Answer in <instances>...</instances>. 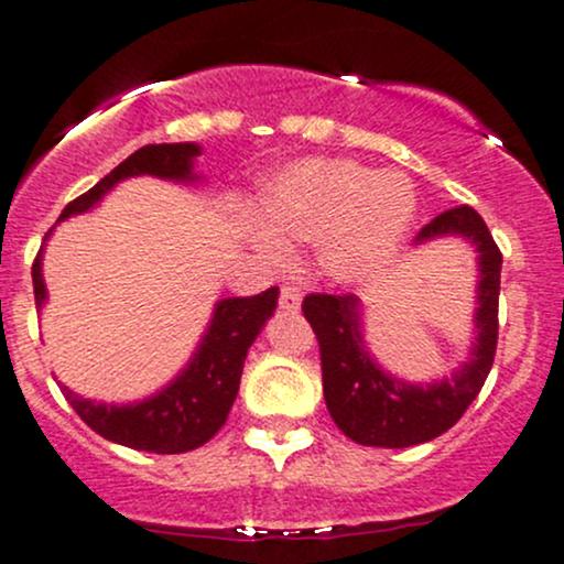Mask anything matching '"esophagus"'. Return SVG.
I'll return each instance as SVG.
<instances>
[{
  "label": "esophagus",
  "mask_w": 564,
  "mask_h": 564,
  "mask_svg": "<svg viewBox=\"0 0 564 564\" xmlns=\"http://www.w3.org/2000/svg\"><path fill=\"white\" fill-rule=\"evenodd\" d=\"M300 304H302L300 291H296L294 286H281V296H278V307H281L283 313H289V315L300 313Z\"/></svg>",
  "instance_id": "obj_1"
}]
</instances>
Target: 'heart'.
Returning a JSON list of instances; mask_svg holds the SVG:
<instances>
[{
  "instance_id": "heart-1",
  "label": "heart",
  "mask_w": 564,
  "mask_h": 564,
  "mask_svg": "<svg viewBox=\"0 0 564 564\" xmlns=\"http://www.w3.org/2000/svg\"><path fill=\"white\" fill-rule=\"evenodd\" d=\"M257 249L270 262L289 257L286 241L318 246L321 270L336 283H366L390 268L416 215V193L398 170L352 159H304L264 185Z\"/></svg>"
}]
</instances>
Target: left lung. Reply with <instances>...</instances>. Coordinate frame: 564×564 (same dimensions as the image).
Wrapping results in <instances>:
<instances>
[{
  "label": "left lung",
  "mask_w": 564,
  "mask_h": 564,
  "mask_svg": "<svg viewBox=\"0 0 564 564\" xmlns=\"http://www.w3.org/2000/svg\"><path fill=\"white\" fill-rule=\"evenodd\" d=\"M462 236L477 249V339L469 364L432 384H408L381 371L360 334V302L355 294H307L302 313L318 336L323 398L334 424L349 440L373 448H408L448 432L482 390L498 341V289L501 251L485 219L471 206L443 212L419 230L416 241Z\"/></svg>",
  "instance_id": "obj_1"
}]
</instances>
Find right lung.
Wrapping results in <instances>:
<instances>
[{
	"label": "right lung",
	"instance_id": "1",
	"mask_svg": "<svg viewBox=\"0 0 564 564\" xmlns=\"http://www.w3.org/2000/svg\"><path fill=\"white\" fill-rule=\"evenodd\" d=\"M196 156H200L196 142H164V145L140 148L95 187L70 200L57 223L93 209L116 183L138 177V174L193 183L198 177L193 174ZM31 278H34L36 307H42L47 300L42 278V251L36 254ZM275 304V286L257 296H232V300L217 302L209 328H206L191 364L170 387H164L153 398L129 405H106L84 400L68 387H63V394L89 430H95L100 437L113 440V443L127 445V448L151 453H185L198 448L206 440L215 437L228 419L238 384H241L246 352L254 345L264 321L273 315Z\"/></svg>",
	"mask_w": 564,
	"mask_h": 564
}]
</instances>
